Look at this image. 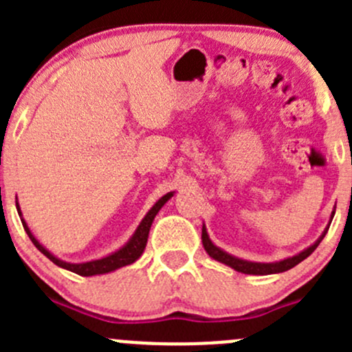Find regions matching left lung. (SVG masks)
I'll list each match as a JSON object with an SVG mask.
<instances>
[{
    "instance_id": "left-lung-1",
    "label": "left lung",
    "mask_w": 352,
    "mask_h": 352,
    "mask_svg": "<svg viewBox=\"0 0 352 352\" xmlns=\"http://www.w3.org/2000/svg\"><path fill=\"white\" fill-rule=\"evenodd\" d=\"M332 214H333V212H332ZM332 218H333V216H332ZM327 230H325L324 235H322L320 239H318L314 245H311V247H308L307 250H303L301 254L294 255V257L285 258V261H281V262H272V264H261V262L242 261V258H236V257H233V255L226 254V252H223L221 248H218L214 243L211 242V240H209L208 232H206L204 226H202V236H201V239H202V245H204L206 252H208L209 257H212L214 261L223 262V264L230 265L232 269H235V271H239V272H243V274L265 276V274H276V272H285V271H287V269H291V267H294L296 264H300L301 261H305V258H307L308 255H310L311 252H314L315 248L318 247V243L324 240Z\"/></svg>"
}]
</instances>
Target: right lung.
<instances>
[{"instance_id": "right-lung-1", "label": "right lung", "mask_w": 352, "mask_h": 352, "mask_svg": "<svg viewBox=\"0 0 352 352\" xmlns=\"http://www.w3.org/2000/svg\"><path fill=\"white\" fill-rule=\"evenodd\" d=\"M173 194L168 192L166 196H163L160 199L158 202L153 206V208L148 211V214L144 216V219L141 221V225L138 226V230L134 232L133 239L129 240L126 245H124L120 250L113 252L112 255H107V257L104 258H98V261H91V262H83V264H69V262H65V261H59L58 257H54V255L51 254L49 250H45L44 247H42L41 243L35 240V236L32 235L30 230H28L27 223L22 221L25 232H27V235L30 236L32 243L35 245V247L38 248V250L42 252V254L45 255V257L49 258V261L54 262L56 265H59V267L63 269H67V271L74 272V274H80V276H95V274H105V272H110V271H116V269L119 267H124V265H129L133 264V262H136L138 258L141 257V254H143L144 247H146V242H148V235H150V228H151V223H153L156 212L162 209V206L165 204L166 201H168L170 197H172ZM16 209H19L20 212V208H19V202H16ZM20 216H22V212H20Z\"/></svg>"}]
</instances>
